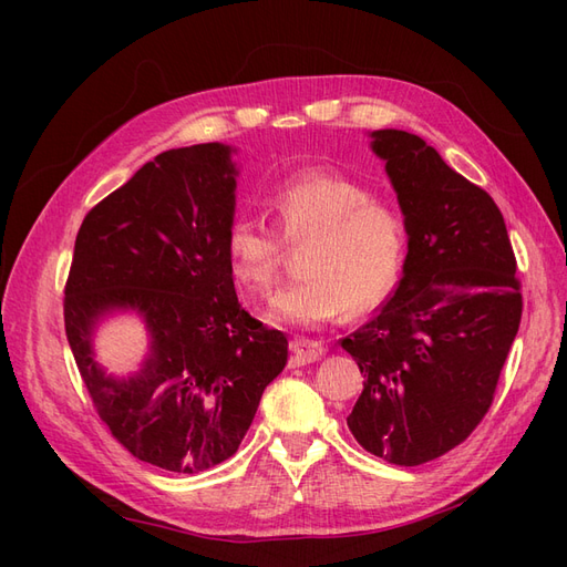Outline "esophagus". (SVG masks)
<instances>
[{
	"instance_id": "obj_1",
	"label": "esophagus",
	"mask_w": 567,
	"mask_h": 567,
	"mask_svg": "<svg viewBox=\"0 0 567 567\" xmlns=\"http://www.w3.org/2000/svg\"><path fill=\"white\" fill-rule=\"evenodd\" d=\"M290 352H293L296 364H310V362H317L319 357H323L326 348H323V342H319V340L293 338V340H290Z\"/></svg>"
}]
</instances>
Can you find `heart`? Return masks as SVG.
<instances>
[{
  "instance_id": "heart-1",
  "label": "heart",
  "mask_w": 567,
  "mask_h": 567,
  "mask_svg": "<svg viewBox=\"0 0 567 567\" xmlns=\"http://www.w3.org/2000/svg\"><path fill=\"white\" fill-rule=\"evenodd\" d=\"M279 235L250 217H236L225 234L231 277L250 293H267L284 265V244L298 246L302 279L269 300L277 323L312 329L346 312L383 305L400 284L409 229L392 203L340 173H305L284 182L267 200Z\"/></svg>"
}]
</instances>
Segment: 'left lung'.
Masks as SVG:
<instances>
[{"mask_svg":"<svg viewBox=\"0 0 567 567\" xmlns=\"http://www.w3.org/2000/svg\"><path fill=\"white\" fill-rule=\"evenodd\" d=\"M409 229L404 277L340 340L364 373L348 427L367 452L421 466L485 419L523 315L516 255L485 188L421 136L373 132Z\"/></svg>","mask_w":567,"mask_h":567,"instance_id":"1","label":"left lung"}]
</instances>
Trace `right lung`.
I'll return each instance as SVG.
<instances>
[{
  "label": "right lung",
  "mask_w": 567,
  "mask_h": 567,
  "mask_svg": "<svg viewBox=\"0 0 567 567\" xmlns=\"http://www.w3.org/2000/svg\"><path fill=\"white\" fill-rule=\"evenodd\" d=\"M236 169L229 146L169 148L82 219L63 288V321L99 419L140 461L200 473L229 458L284 371L288 340L236 298L225 255ZM142 311L152 357L130 382L91 359L93 321Z\"/></svg>",
  "instance_id": "right-lung-1"
}]
</instances>
